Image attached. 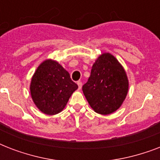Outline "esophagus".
<instances>
[{"label": "esophagus", "mask_w": 160, "mask_h": 160, "mask_svg": "<svg viewBox=\"0 0 160 160\" xmlns=\"http://www.w3.org/2000/svg\"><path fill=\"white\" fill-rule=\"evenodd\" d=\"M77 85H78V87H79V89H81V87H82V82L80 81V80H79V81H77Z\"/></svg>", "instance_id": "34e87169"}]
</instances>
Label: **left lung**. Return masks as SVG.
Returning <instances> with one entry per match:
<instances>
[{
    "label": "left lung",
    "mask_w": 160,
    "mask_h": 160,
    "mask_svg": "<svg viewBox=\"0 0 160 160\" xmlns=\"http://www.w3.org/2000/svg\"><path fill=\"white\" fill-rule=\"evenodd\" d=\"M129 82L124 68L112 55L102 54L93 65L90 76L82 90L96 113L109 114L121 106Z\"/></svg>",
    "instance_id": "left-lung-1"
}]
</instances>
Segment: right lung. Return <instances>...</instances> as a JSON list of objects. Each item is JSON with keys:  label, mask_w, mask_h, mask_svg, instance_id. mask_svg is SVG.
<instances>
[{"label": "right lung", "mask_w": 160, "mask_h": 160, "mask_svg": "<svg viewBox=\"0 0 160 160\" xmlns=\"http://www.w3.org/2000/svg\"><path fill=\"white\" fill-rule=\"evenodd\" d=\"M78 85L70 74L55 60L41 63L31 83V94L34 103L41 111L53 115L60 113Z\"/></svg>", "instance_id": "right-lung-1"}]
</instances>
